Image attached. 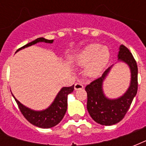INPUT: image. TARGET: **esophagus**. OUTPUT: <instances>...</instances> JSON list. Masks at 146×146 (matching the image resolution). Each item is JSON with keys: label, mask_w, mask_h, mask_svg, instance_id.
I'll use <instances>...</instances> for the list:
<instances>
[{"label": "esophagus", "mask_w": 146, "mask_h": 146, "mask_svg": "<svg viewBox=\"0 0 146 146\" xmlns=\"http://www.w3.org/2000/svg\"><path fill=\"white\" fill-rule=\"evenodd\" d=\"M74 89H75V90L83 89V85L82 83H80V82H76L75 86H74Z\"/></svg>", "instance_id": "esophagus-1"}]
</instances>
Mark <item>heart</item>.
<instances>
[{
	"mask_svg": "<svg viewBox=\"0 0 146 146\" xmlns=\"http://www.w3.org/2000/svg\"><path fill=\"white\" fill-rule=\"evenodd\" d=\"M110 53L108 48L99 44H92L80 51L75 57L79 66H86V74L89 77L100 75L108 64Z\"/></svg>",
	"mask_w": 146,
	"mask_h": 146,
	"instance_id": "obj_1",
	"label": "heart"
}]
</instances>
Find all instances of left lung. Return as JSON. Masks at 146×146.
I'll return each instance as SVG.
<instances>
[{
	"label": "left lung",
	"instance_id": "1",
	"mask_svg": "<svg viewBox=\"0 0 146 146\" xmlns=\"http://www.w3.org/2000/svg\"><path fill=\"white\" fill-rule=\"evenodd\" d=\"M118 60L129 66L131 72V82L129 89L121 97L109 99L104 96L102 83L111 66L104 71L101 77L87 85V110L91 117L96 123L105 126L117 123L124 117L131 105L138 89V67L136 61L129 50L124 45H120Z\"/></svg>",
	"mask_w": 146,
	"mask_h": 146
}]
</instances>
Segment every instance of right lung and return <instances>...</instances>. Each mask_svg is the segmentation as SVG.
I'll return each mask as SVG.
<instances>
[{"label":"right lung","mask_w":146,"mask_h":146,"mask_svg":"<svg viewBox=\"0 0 146 146\" xmlns=\"http://www.w3.org/2000/svg\"><path fill=\"white\" fill-rule=\"evenodd\" d=\"M53 41L54 40H48L44 38H38L35 41L29 42L26 45L19 48L17 50V52L18 50L31 46L38 42L52 43ZM73 89H74V85L70 87L62 88L59 92V93L56 96L52 104L47 109L41 111H33L26 108L23 104H22L17 98H15L14 96H13L19 107V111H21L23 115L29 122L40 128H50L58 124L64 118L66 113V109H67V96L73 91Z\"/></svg>","instance_id":"obj_1"}]
</instances>
